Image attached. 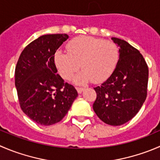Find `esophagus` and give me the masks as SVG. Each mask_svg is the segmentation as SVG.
Wrapping results in <instances>:
<instances>
[{
    "mask_svg": "<svg viewBox=\"0 0 160 160\" xmlns=\"http://www.w3.org/2000/svg\"><path fill=\"white\" fill-rule=\"evenodd\" d=\"M77 92L79 93V94H81V93L83 92V88H77Z\"/></svg>",
    "mask_w": 160,
    "mask_h": 160,
    "instance_id": "1",
    "label": "esophagus"
}]
</instances>
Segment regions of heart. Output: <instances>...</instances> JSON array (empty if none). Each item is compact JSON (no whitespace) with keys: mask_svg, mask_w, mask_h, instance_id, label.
I'll use <instances>...</instances> for the list:
<instances>
[{"mask_svg":"<svg viewBox=\"0 0 160 160\" xmlns=\"http://www.w3.org/2000/svg\"><path fill=\"white\" fill-rule=\"evenodd\" d=\"M67 52L57 51L55 64L65 80H69L80 64L83 70L72 79L77 84L104 81L112 73L119 60V48L114 42L88 36L72 39L67 44Z\"/></svg>","mask_w":160,"mask_h":160,"instance_id":"obj_1","label":"heart"}]
</instances>
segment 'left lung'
I'll use <instances>...</instances> for the list:
<instances>
[{"mask_svg":"<svg viewBox=\"0 0 160 160\" xmlns=\"http://www.w3.org/2000/svg\"><path fill=\"white\" fill-rule=\"evenodd\" d=\"M112 40L119 47V60L112 75L94 88L93 109L106 124L119 126L131 120L145 102L148 68L138 50L121 39Z\"/></svg>","mask_w":160,"mask_h":160,"instance_id":"8db88e82","label":"left lung"}]
</instances>
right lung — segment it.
I'll list each match as a JSON object with an SVG mask.
<instances>
[{"mask_svg":"<svg viewBox=\"0 0 160 160\" xmlns=\"http://www.w3.org/2000/svg\"><path fill=\"white\" fill-rule=\"evenodd\" d=\"M67 34H47L28 44L15 67V84L23 112L38 124L61 121L78 96L72 85L57 74L55 54Z\"/></svg>","mask_w":160,"mask_h":160,"instance_id":"add662e5","label":"right lung"}]
</instances>
